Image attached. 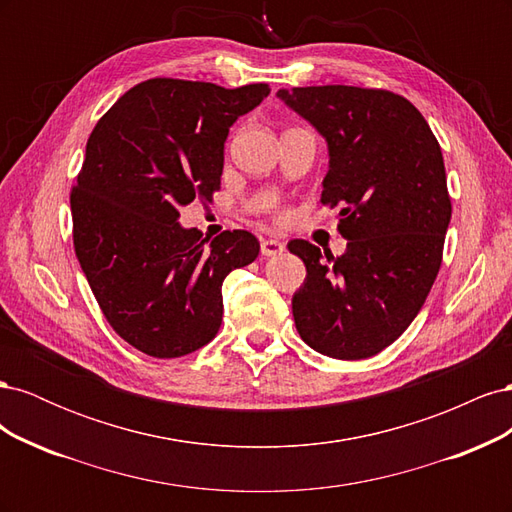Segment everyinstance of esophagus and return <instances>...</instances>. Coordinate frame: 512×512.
Returning a JSON list of instances; mask_svg holds the SVG:
<instances>
[{
  "label": "esophagus",
  "instance_id": "34e87169",
  "mask_svg": "<svg viewBox=\"0 0 512 512\" xmlns=\"http://www.w3.org/2000/svg\"><path fill=\"white\" fill-rule=\"evenodd\" d=\"M286 250V245L280 239H262L260 252L262 256H277Z\"/></svg>",
  "mask_w": 512,
  "mask_h": 512
}]
</instances>
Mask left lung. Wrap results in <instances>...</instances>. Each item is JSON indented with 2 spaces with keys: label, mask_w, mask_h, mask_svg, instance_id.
I'll return each instance as SVG.
<instances>
[{
  "label": "left lung",
  "mask_w": 512,
  "mask_h": 512,
  "mask_svg": "<svg viewBox=\"0 0 512 512\" xmlns=\"http://www.w3.org/2000/svg\"><path fill=\"white\" fill-rule=\"evenodd\" d=\"M329 147L322 205L342 207L346 254L303 239L305 262L292 297L303 342L342 361L374 356L421 312L442 265L451 198L440 145L416 106L393 91L350 85L277 91Z\"/></svg>",
  "instance_id": "8db88e82"
}]
</instances>
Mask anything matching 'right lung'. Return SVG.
Instances as JSON below:
<instances>
[{
	"mask_svg": "<svg viewBox=\"0 0 512 512\" xmlns=\"http://www.w3.org/2000/svg\"><path fill=\"white\" fill-rule=\"evenodd\" d=\"M269 91L151 79L91 132L70 194L74 252L108 324L136 350L177 359L218 335L224 277L260 243L247 230L209 243L179 224V209L220 190L228 130Z\"/></svg>",
	"mask_w": 512,
	"mask_h": 512,
	"instance_id": "1",
	"label": "right lung"
}]
</instances>
